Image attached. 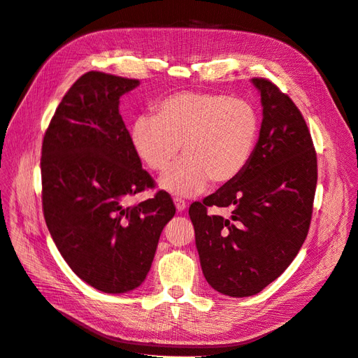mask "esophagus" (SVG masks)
Segmentation results:
<instances>
[{"instance_id":"obj_1","label":"esophagus","mask_w":358,"mask_h":358,"mask_svg":"<svg viewBox=\"0 0 358 358\" xmlns=\"http://www.w3.org/2000/svg\"><path fill=\"white\" fill-rule=\"evenodd\" d=\"M175 206H176V209H178V212H183L187 209V203L183 201L182 199H175Z\"/></svg>"}]
</instances>
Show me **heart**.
Instances as JSON below:
<instances>
[{
    "label": "heart",
    "instance_id": "obj_1",
    "mask_svg": "<svg viewBox=\"0 0 358 358\" xmlns=\"http://www.w3.org/2000/svg\"><path fill=\"white\" fill-rule=\"evenodd\" d=\"M258 115L251 103L216 92H178L131 125V145L150 170H166L161 187L194 196L208 187L234 180L248 166L258 136Z\"/></svg>",
    "mask_w": 358,
    "mask_h": 358
}]
</instances>
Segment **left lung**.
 <instances>
[{"label": "left lung", "instance_id": "obj_1", "mask_svg": "<svg viewBox=\"0 0 358 358\" xmlns=\"http://www.w3.org/2000/svg\"><path fill=\"white\" fill-rule=\"evenodd\" d=\"M263 122L245 170L189 206L203 275L230 297H248L284 273L305 242L312 220L318 166L305 117L287 94L264 78ZM231 207L230 219L208 213Z\"/></svg>", "mask_w": 358, "mask_h": 358}]
</instances>
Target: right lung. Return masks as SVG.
<instances>
[{"label": "right lung", "mask_w": 358, "mask_h": 358, "mask_svg": "<svg viewBox=\"0 0 358 358\" xmlns=\"http://www.w3.org/2000/svg\"><path fill=\"white\" fill-rule=\"evenodd\" d=\"M137 85L85 73L62 96L41 146V203L52 239L76 275L112 294L143 282L176 213L166 191L128 204L155 188L119 113L121 95Z\"/></svg>", "instance_id": "obj_1"}]
</instances>
